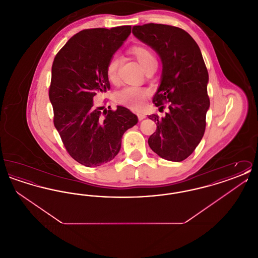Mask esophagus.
Wrapping results in <instances>:
<instances>
[{
  "label": "esophagus",
  "mask_w": 258,
  "mask_h": 258,
  "mask_svg": "<svg viewBox=\"0 0 258 258\" xmlns=\"http://www.w3.org/2000/svg\"><path fill=\"white\" fill-rule=\"evenodd\" d=\"M137 117H138V120H139V121H142V120H144V119L146 118V115H145V114H142V113H138V114H137Z\"/></svg>",
  "instance_id": "34e87169"
}]
</instances>
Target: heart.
Returning <instances> with one entry per match:
<instances>
[{
	"mask_svg": "<svg viewBox=\"0 0 258 258\" xmlns=\"http://www.w3.org/2000/svg\"><path fill=\"white\" fill-rule=\"evenodd\" d=\"M132 52L135 55L136 60L143 67L144 70L148 69L152 63L157 62L154 54L144 46H134ZM118 66L119 60L116 55L112 56L105 66V75L110 82H116L118 79ZM149 96L147 89L140 87H123L115 95L117 101L126 107L133 109H140L144 106L145 100Z\"/></svg>",
	"mask_w": 258,
	"mask_h": 258,
	"instance_id": "heart-1",
	"label": "heart"
}]
</instances>
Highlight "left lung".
<instances>
[{"mask_svg": "<svg viewBox=\"0 0 258 258\" xmlns=\"http://www.w3.org/2000/svg\"><path fill=\"white\" fill-rule=\"evenodd\" d=\"M133 34L160 55L161 82L153 102L160 109L168 103L169 109L163 118L149 116L157 122L149 146L164 160L182 161L201 141L210 107L208 71L201 51L189 34L171 25L134 26Z\"/></svg>", "mask_w": 258, "mask_h": 258, "instance_id": "1", "label": "left lung"}]
</instances>
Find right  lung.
Masks as SVG:
<instances>
[{
  "label": "right lung",
  "mask_w": 258,
  "mask_h": 258,
  "mask_svg": "<svg viewBox=\"0 0 258 258\" xmlns=\"http://www.w3.org/2000/svg\"><path fill=\"white\" fill-rule=\"evenodd\" d=\"M132 32V26L83 30L54 58L49 99L53 122L70 156L87 167L113 160L122 136L137 116L118 105L116 110L94 105L98 93L110 89L105 66Z\"/></svg>",
  "instance_id": "obj_1"
}]
</instances>
